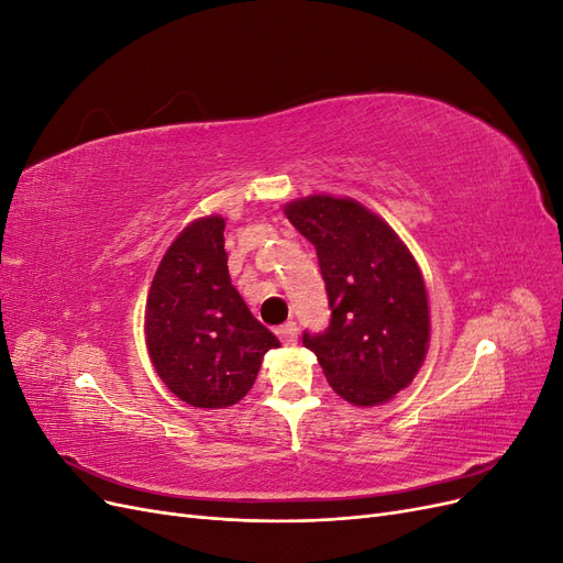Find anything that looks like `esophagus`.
Returning <instances> with one entry per match:
<instances>
[{
    "label": "esophagus",
    "mask_w": 563,
    "mask_h": 563,
    "mask_svg": "<svg viewBox=\"0 0 563 563\" xmlns=\"http://www.w3.org/2000/svg\"><path fill=\"white\" fill-rule=\"evenodd\" d=\"M277 335L284 345H296L298 343V327L294 321H288V323H284V327L277 329Z\"/></svg>",
    "instance_id": "34e87169"
}]
</instances>
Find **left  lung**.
I'll list each match as a JSON object with an SVG mask.
<instances>
[{"instance_id": "1", "label": "left lung", "mask_w": 563, "mask_h": 563, "mask_svg": "<svg viewBox=\"0 0 563 563\" xmlns=\"http://www.w3.org/2000/svg\"><path fill=\"white\" fill-rule=\"evenodd\" d=\"M312 242L331 323L302 333L329 385L354 406H378L411 385L430 345L422 272L383 218L350 197L312 195L284 207Z\"/></svg>"}]
</instances>
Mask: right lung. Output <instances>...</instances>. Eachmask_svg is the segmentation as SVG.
<instances>
[{"mask_svg":"<svg viewBox=\"0 0 563 563\" xmlns=\"http://www.w3.org/2000/svg\"><path fill=\"white\" fill-rule=\"evenodd\" d=\"M225 220L199 218L168 246L145 305L152 366L174 395L197 408L246 397L277 335L251 314L230 282Z\"/></svg>","mask_w":563,"mask_h":563,"instance_id":"1","label":"right lung"}]
</instances>
